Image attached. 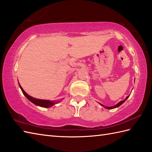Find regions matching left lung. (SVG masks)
Returning a JSON list of instances; mask_svg holds the SVG:
<instances>
[{
	"mask_svg": "<svg viewBox=\"0 0 152 152\" xmlns=\"http://www.w3.org/2000/svg\"><path fill=\"white\" fill-rule=\"evenodd\" d=\"M129 95L127 96V97L125 98V100H124V101H120L119 102H118L117 104H115V106H110H110H106V107H105V106H104V105H103V104H101V106H104V107H105L106 108H107V109H113V108H117V107H118V106H119L120 105H121V104H123V103H124V102L126 101V100L127 99V98L129 97Z\"/></svg>",
	"mask_w": 152,
	"mask_h": 152,
	"instance_id": "obj_1",
	"label": "left lung"
}]
</instances>
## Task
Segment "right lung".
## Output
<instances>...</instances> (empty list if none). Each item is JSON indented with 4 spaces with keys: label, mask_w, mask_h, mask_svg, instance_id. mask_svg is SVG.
<instances>
[{
    "label": "right lung",
    "mask_w": 152,
    "mask_h": 152,
    "mask_svg": "<svg viewBox=\"0 0 152 152\" xmlns=\"http://www.w3.org/2000/svg\"><path fill=\"white\" fill-rule=\"evenodd\" d=\"M19 87H20L21 91H22L23 93L24 94V95L26 96V97L28 100H29L31 102L34 103V104L42 106V107L48 108V107H51V106H52L55 104H56V103H55V102L48 101V100H41V99H35V98L32 97V96H31L30 95H28L27 93L25 92L23 89V88H21V86H20V84H19Z\"/></svg>",
    "instance_id": "obj_1"
}]
</instances>
